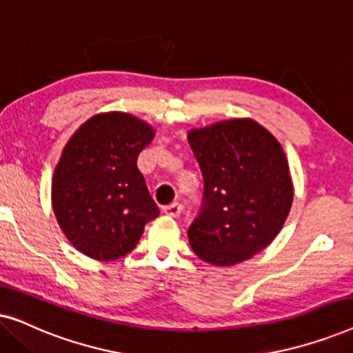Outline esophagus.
<instances>
[{"label": "esophagus", "mask_w": 353, "mask_h": 353, "mask_svg": "<svg viewBox=\"0 0 353 353\" xmlns=\"http://www.w3.org/2000/svg\"><path fill=\"white\" fill-rule=\"evenodd\" d=\"M181 210H183V207H181V204H178V202H173V204L165 205L162 209L163 214L168 215V216H178L181 214Z\"/></svg>", "instance_id": "34e87169"}]
</instances>
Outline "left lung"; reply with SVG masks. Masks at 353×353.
Wrapping results in <instances>:
<instances>
[{
	"label": "left lung",
	"mask_w": 353,
	"mask_h": 353,
	"mask_svg": "<svg viewBox=\"0 0 353 353\" xmlns=\"http://www.w3.org/2000/svg\"><path fill=\"white\" fill-rule=\"evenodd\" d=\"M188 141L204 176V205L188 230L192 250L216 267L252 259L272 244L291 210L286 152L249 117L192 128Z\"/></svg>",
	"instance_id": "8db88e82"
}]
</instances>
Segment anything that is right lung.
<instances>
[{
    "label": "right lung",
    "instance_id": "obj_1",
    "mask_svg": "<svg viewBox=\"0 0 353 353\" xmlns=\"http://www.w3.org/2000/svg\"><path fill=\"white\" fill-rule=\"evenodd\" d=\"M154 137L152 125L112 110L81 123L62 149L52 173V210L69 243L86 257H123L159 215L137 167Z\"/></svg>",
    "mask_w": 353,
    "mask_h": 353
}]
</instances>
